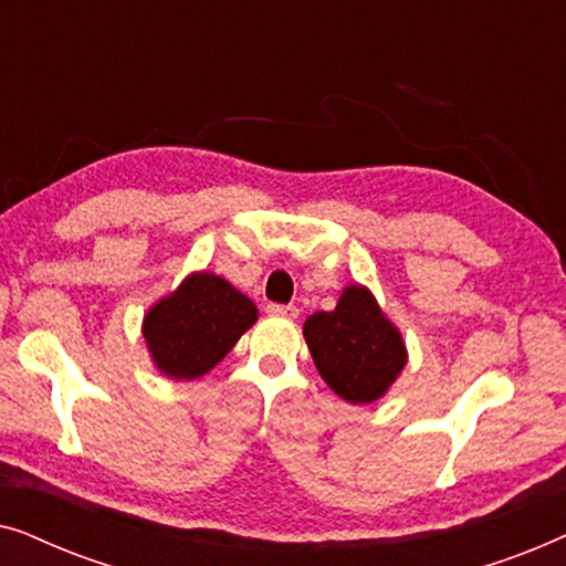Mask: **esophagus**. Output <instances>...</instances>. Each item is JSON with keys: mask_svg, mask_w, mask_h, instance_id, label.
<instances>
[{"mask_svg": "<svg viewBox=\"0 0 566 566\" xmlns=\"http://www.w3.org/2000/svg\"><path fill=\"white\" fill-rule=\"evenodd\" d=\"M268 314L283 316V319H298L301 308L293 306V304H270V306H268Z\"/></svg>", "mask_w": 566, "mask_h": 566, "instance_id": "obj_1", "label": "esophagus"}]
</instances>
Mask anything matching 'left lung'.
Returning a JSON list of instances; mask_svg holds the SVG:
<instances>
[{
	"label": "left lung",
	"mask_w": 566,
	"mask_h": 566,
	"mask_svg": "<svg viewBox=\"0 0 566 566\" xmlns=\"http://www.w3.org/2000/svg\"><path fill=\"white\" fill-rule=\"evenodd\" d=\"M304 337L319 376L350 405L381 399L407 366L405 339L363 285H347L335 312L308 316Z\"/></svg>",
	"instance_id": "1"
}]
</instances>
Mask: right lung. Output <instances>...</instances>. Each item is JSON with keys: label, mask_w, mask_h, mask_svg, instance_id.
I'll return each mask as SVG.
<instances>
[{"label": "right lung", "mask_w": 566, "mask_h": 566, "mask_svg": "<svg viewBox=\"0 0 566 566\" xmlns=\"http://www.w3.org/2000/svg\"><path fill=\"white\" fill-rule=\"evenodd\" d=\"M258 322V306L229 281L192 273L144 316V339L161 374L190 381L223 360Z\"/></svg>", "instance_id": "add662e5"}]
</instances>
